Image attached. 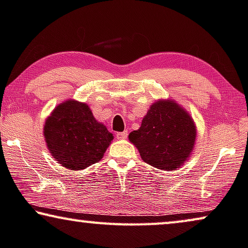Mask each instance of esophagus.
Wrapping results in <instances>:
<instances>
[{
	"label": "esophagus",
	"instance_id": "esophagus-1",
	"mask_svg": "<svg viewBox=\"0 0 248 248\" xmlns=\"http://www.w3.org/2000/svg\"><path fill=\"white\" fill-rule=\"evenodd\" d=\"M128 137V131H123V132H118L117 134V138L120 139V140H124V139H127Z\"/></svg>",
	"mask_w": 248,
	"mask_h": 248
}]
</instances>
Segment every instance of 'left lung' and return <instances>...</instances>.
<instances>
[{
	"mask_svg": "<svg viewBox=\"0 0 248 248\" xmlns=\"http://www.w3.org/2000/svg\"><path fill=\"white\" fill-rule=\"evenodd\" d=\"M141 159L164 170L179 168L193 153L196 125L190 114L172 100L150 106L138 130L129 135Z\"/></svg>",
	"mask_w": 248,
	"mask_h": 248,
	"instance_id": "1",
	"label": "left lung"
}]
</instances>
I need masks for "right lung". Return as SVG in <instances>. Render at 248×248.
<instances>
[{
    "mask_svg": "<svg viewBox=\"0 0 248 248\" xmlns=\"http://www.w3.org/2000/svg\"><path fill=\"white\" fill-rule=\"evenodd\" d=\"M43 135L53 158L71 170H81L101 160L113 139L88 105L72 99L53 110L44 124Z\"/></svg>",
    "mask_w": 248,
    "mask_h": 248,
    "instance_id": "right-lung-1",
    "label": "right lung"
}]
</instances>
